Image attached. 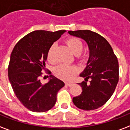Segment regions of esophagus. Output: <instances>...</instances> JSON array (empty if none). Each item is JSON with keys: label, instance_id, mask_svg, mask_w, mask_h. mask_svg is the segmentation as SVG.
Wrapping results in <instances>:
<instances>
[{"label": "esophagus", "instance_id": "34e87169", "mask_svg": "<svg viewBox=\"0 0 130 130\" xmlns=\"http://www.w3.org/2000/svg\"><path fill=\"white\" fill-rule=\"evenodd\" d=\"M65 85H66V86H67V87H72V85H73V84H72V83H65Z\"/></svg>", "mask_w": 130, "mask_h": 130}]
</instances>
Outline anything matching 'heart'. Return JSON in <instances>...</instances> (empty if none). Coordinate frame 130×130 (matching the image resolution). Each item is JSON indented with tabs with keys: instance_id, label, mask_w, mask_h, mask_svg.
<instances>
[{
	"instance_id": "heart-1",
	"label": "heart",
	"mask_w": 130,
	"mask_h": 130,
	"mask_svg": "<svg viewBox=\"0 0 130 130\" xmlns=\"http://www.w3.org/2000/svg\"><path fill=\"white\" fill-rule=\"evenodd\" d=\"M66 43L68 45V47L70 48V50H72V52L75 55H76V57L78 59H83L84 58L83 56H81L80 54L83 51V44L79 39L76 38V37H70L66 40ZM56 46V43L52 44L51 46L49 47L47 52V61L51 63L54 62V60H55L54 53ZM76 72H77V70L76 67H74V66H71V65H64V64L58 65L54 71V73L56 76L64 80H72L74 75L76 74Z\"/></svg>"
}]
</instances>
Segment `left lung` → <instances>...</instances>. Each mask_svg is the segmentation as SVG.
<instances>
[{
    "label": "left lung",
    "instance_id": "left-lung-1",
    "mask_svg": "<svg viewBox=\"0 0 130 130\" xmlns=\"http://www.w3.org/2000/svg\"><path fill=\"white\" fill-rule=\"evenodd\" d=\"M84 39L88 44L89 57L78 83L83 91L73 98V103L84 110H95L105 104L113 94L119 81V63L111 45L104 37L89 30L68 32ZM89 79V83H87Z\"/></svg>",
    "mask_w": 130,
    "mask_h": 130
}]
</instances>
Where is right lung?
I'll return each instance as SVG.
<instances>
[{
  "label": "right lung",
  "instance_id": "right-lung-1",
  "mask_svg": "<svg viewBox=\"0 0 130 130\" xmlns=\"http://www.w3.org/2000/svg\"><path fill=\"white\" fill-rule=\"evenodd\" d=\"M65 32L32 31L21 39L11 52L8 67L10 83L20 102L30 111L50 110L55 105L56 94L65 85L52 75L44 85L39 79L45 69L49 47Z\"/></svg>",
  "mask_w": 130,
  "mask_h": 130
}]
</instances>
